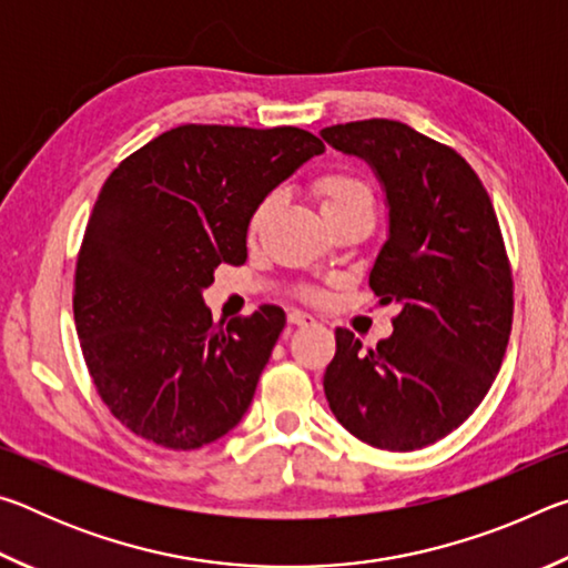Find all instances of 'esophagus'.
<instances>
[{
	"instance_id": "1",
	"label": "esophagus",
	"mask_w": 568,
	"mask_h": 568,
	"mask_svg": "<svg viewBox=\"0 0 568 568\" xmlns=\"http://www.w3.org/2000/svg\"><path fill=\"white\" fill-rule=\"evenodd\" d=\"M287 321H291L293 325H315L313 315H307V313H303V311H293L291 315H287Z\"/></svg>"
}]
</instances>
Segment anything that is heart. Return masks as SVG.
Instances as JSON below:
<instances>
[{
	"mask_svg": "<svg viewBox=\"0 0 568 568\" xmlns=\"http://www.w3.org/2000/svg\"><path fill=\"white\" fill-rule=\"evenodd\" d=\"M315 195L321 200L323 215L325 213H335V210H345L353 205H363V203H373V192L365 185L361 178L355 175H345V172H333V175H325L318 182H315ZM273 197H265L261 205L255 207L253 217H250V233H257L263 227V223L271 215L273 210Z\"/></svg>",
	"mask_w": 568,
	"mask_h": 568,
	"instance_id": "obj_1",
	"label": "heart"
}]
</instances>
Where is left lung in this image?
Here are the masks:
<instances>
[{"label":"left lung","mask_w":568,"mask_h":568,"mask_svg":"<svg viewBox=\"0 0 568 568\" xmlns=\"http://www.w3.org/2000/svg\"><path fill=\"white\" fill-rule=\"evenodd\" d=\"M321 138L368 162L386 192L388 237L368 285L400 305L373 351L335 331L325 398L363 444L430 446L478 408L511 335L514 281L491 197L456 150L403 122L333 124Z\"/></svg>","instance_id":"8db88e82"}]
</instances>
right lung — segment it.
Instances as JSON below:
<instances>
[{"mask_svg": "<svg viewBox=\"0 0 568 568\" xmlns=\"http://www.w3.org/2000/svg\"><path fill=\"white\" fill-rule=\"evenodd\" d=\"M321 152L297 128L182 124L112 170L77 257L74 323L94 388L134 436L192 450L245 416L285 313L223 325L203 291L220 263H245L255 207Z\"/></svg>", "mask_w": 568, "mask_h": 568, "instance_id": "obj_1", "label": "right lung"}]
</instances>
